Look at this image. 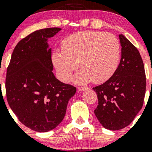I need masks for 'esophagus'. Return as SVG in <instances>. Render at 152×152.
<instances>
[{
  "instance_id": "obj_1",
  "label": "esophagus",
  "mask_w": 152,
  "mask_h": 152,
  "mask_svg": "<svg viewBox=\"0 0 152 152\" xmlns=\"http://www.w3.org/2000/svg\"><path fill=\"white\" fill-rule=\"evenodd\" d=\"M88 87H86V86H81V87H78V90L79 91H85L86 89H88Z\"/></svg>"
}]
</instances>
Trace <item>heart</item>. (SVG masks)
<instances>
[{
    "instance_id": "heart-1",
    "label": "heart",
    "mask_w": 152,
    "mask_h": 152,
    "mask_svg": "<svg viewBox=\"0 0 152 152\" xmlns=\"http://www.w3.org/2000/svg\"><path fill=\"white\" fill-rule=\"evenodd\" d=\"M61 51L52 53V62L61 81L67 82L78 67L82 70L75 81L86 83L105 82L117 68L120 45L113 34L94 31H81L70 35L61 43Z\"/></svg>"
}]
</instances>
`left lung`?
<instances>
[{"instance_id": "obj_1", "label": "left lung", "mask_w": 152, "mask_h": 152, "mask_svg": "<svg viewBox=\"0 0 152 152\" xmlns=\"http://www.w3.org/2000/svg\"><path fill=\"white\" fill-rule=\"evenodd\" d=\"M119 65L113 76L93 88L99 104L94 110L101 124L109 130H119L130 124L142 109L146 91L144 66L137 48L124 35Z\"/></svg>"}]
</instances>
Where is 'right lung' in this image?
Instances as JSON below:
<instances>
[{"label":"right lung","instance_id":"right-lung-1","mask_svg":"<svg viewBox=\"0 0 152 152\" xmlns=\"http://www.w3.org/2000/svg\"><path fill=\"white\" fill-rule=\"evenodd\" d=\"M60 28L33 32L15 47L7 69L6 89L10 109L23 124L38 132L53 129L64 119L76 87L53 73L48 38Z\"/></svg>","mask_w":152,"mask_h":152}]
</instances>
